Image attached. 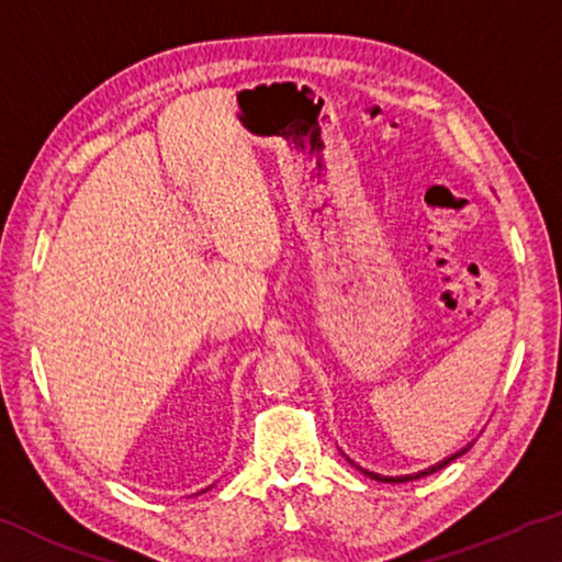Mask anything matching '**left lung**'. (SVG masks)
I'll return each instance as SVG.
<instances>
[{
  "label": "left lung",
  "instance_id": "obj_1",
  "mask_svg": "<svg viewBox=\"0 0 562 562\" xmlns=\"http://www.w3.org/2000/svg\"><path fill=\"white\" fill-rule=\"evenodd\" d=\"M473 446V442H469V446H463L461 450H456L453 456H448V458H442V461H438V463H432V465H428V469H423V471H417V473H405V476H382V473H374V471H367V469H361L363 473H367L369 479H374V481H384V484H405V481H415V479H423V476H430V473H436V471H440V469H446V465L450 463V461H456L458 456H463L465 450H469ZM346 461H349L351 465H357L351 461V458H346ZM359 469V465H357Z\"/></svg>",
  "mask_w": 562,
  "mask_h": 562
}]
</instances>
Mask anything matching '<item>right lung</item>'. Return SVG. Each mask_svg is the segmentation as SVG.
Listing matches in <instances>:
<instances>
[{
	"mask_svg": "<svg viewBox=\"0 0 562 562\" xmlns=\"http://www.w3.org/2000/svg\"><path fill=\"white\" fill-rule=\"evenodd\" d=\"M203 492H205V488H203ZM203 492H201V494H203Z\"/></svg>",
	"mask_w": 562,
	"mask_h": 562,
	"instance_id": "right-lung-1",
	"label": "right lung"
}]
</instances>
